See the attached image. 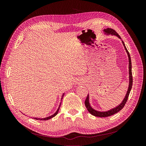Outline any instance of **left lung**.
<instances>
[{"label":"left lung","mask_w":146,"mask_h":146,"mask_svg":"<svg viewBox=\"0 0 146 146\" xmlns=\"http://www.w3.org/2000/svg\"><path fill=\"white\" fill-rule=\"evenodd\" d=\"M104 33L106 35H112V36H116L117 38H119V39H121V38L120 37V36L117 33V32H116L114 30L111 29H109L107 28L106 29H104ZM122 42L123 44V46L125 48V50L127 52L128 57H129V87H128V90L127 91V93L125 94V96L124 97V99H123V100L122 101V102L118 105L117 106H116V107H114L111 110H109L108 111H98L95 109H94L93 108H92V107L90 105V96L89 94L88 95L87 98L85 100V104L86 107L88 110V111H89V113L90 114H91L92 115H93L94 116H97V117H108L110 116L113 115V114L117 113V112H119V111L123 108V107H124V105L126 103V102L128 99V98H129V94L130 92V91L131 90V87H132V84H133V77H132V73H131V58H130V55L129 54V52H128L127 48L125 46L124 42H123V41H122Z\"/></svg>","instance_id":"obj_1"}]
</instances>
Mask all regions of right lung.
I'll use <instances>...</instances> for the list:
<instances>
[{
	"mask_svg": "<svg viewBox=\"0 0 146 146\" xmlns=\"http://www.w3.org/2000/svg\"><path fill=\"white\" fill-rule=\"evenodd\" d=\"M64 95V93H63V94H62V96H61V102H60V105H59V107H58V109H57L56 111L54 114H52V115H51V116H48V117H44V118H38V117H33V119H36V120L46 121V120H48V119H51V118H52V117H55V116L56 115V114H58V113L59 109H60V105H61V101H62V99H63V98Z\"/></svg>",
	"mask_w": 146,
	"mask_h": 146,
	"instance_id": "right-lung-1",
	"label": "right lung"
}]
</instances>
